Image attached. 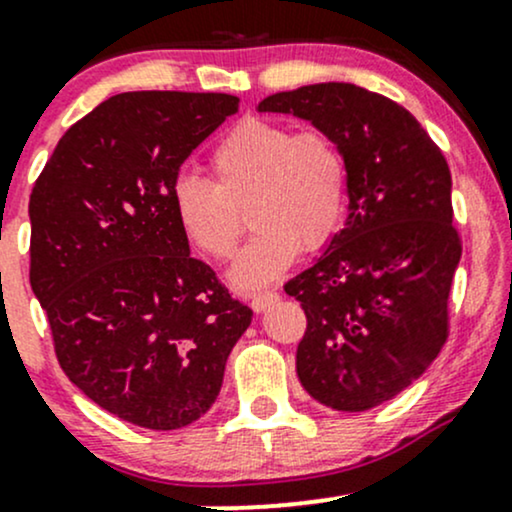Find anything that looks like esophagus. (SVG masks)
I'll return each instance as SVG.
<instances>
[{
    "label": "esophagus",
    "mask_w": 512,
    "mask_h": 512,
    "mask_svg": "<svg viewBox=\"0 0 512 512\" xmlns=\"http://www.w3.org/2000/svg\"><path fill=\"white\" fill-rule=\"evenodd\" d=\"M276 293L274 291H264V293H252L250 296V308L255 310V313H264V310L269 308V305L276 303Z\"/></svg>",
    "instance_id": "34e87169"
}]
</instances>
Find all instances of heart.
Instances as JSON below:
<instances>
[{
	"mask_svg": "<svg viewBox=\"0 0 512 512\" xmlns=\"http://www.w3.org/2000/svg\"><path fill=\"white\" fill-rule=\"evenodd\" d=\"M214 182L197 175L175 180L173 211L182 233L202 255L228 260L245 231L255 236L233 264L240 289L281 276L298 250L315 252L337 236L349 199V166L327 129H293L269 117H243L211 146Z\"/></svg>",
	"mask_w": 512,
	"mask_h": 512,
	"instance_id": "heart-1",
	"label": "heart"
}]
</instances>
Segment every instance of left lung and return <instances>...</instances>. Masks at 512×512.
Instances as JSON below:
<instances>
[{"mask_svg":"<svg viewBox=\"0 0 512 512\" xmlns=\"http://www.w3.org/2000/svg\"><path fill=\"white\" fill-rule=\"evenodd\" d=\"M260 110L327 129L346 156L349 219L284 291L308 320L296 351L308 395L373 409L414 383L450 334L462 238L448 161L407 108L354 84L274 93Z\"/></svg>","mask_w":512,"mask_h":512,"instance_id":"left-lung-1","label":"left lung"}]
</instances>
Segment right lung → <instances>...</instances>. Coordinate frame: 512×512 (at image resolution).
Instances as JSON below:
<instances>
[{"mask_svg":"<svg viewBox=\"0 0 512 512\" xmlns=\"http://www.w3.org/2000/svg\"><path fill=\"white\" fill-rule=\"evenodd\" d=\"M228 93H117L74 122L35 180L31 289L88 399L173 431L209 411L252 310L231 296L173 211L178 170L238 110Z\"/></svg>","mask_w":512,"mask_h":512,"instance_id":"add662e5","label":"right lung"}]
</instances>
